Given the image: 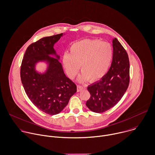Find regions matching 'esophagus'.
<instances>
[{"mask_svg":"<svg viewBox=\"0 0 155 155\" xmlns=\"http://www.w3.org/2000/svg\"><path fill=\"white\" fill-rule=\"evenodd\" d=\"M84 87H82V86H80V85H78L77 86V91H78V92H79V91H82V90H84Z\"/></svg>","mask_w":155,"mask_h":155,"instance_id":"1","label":"esophagus"}]
</instances>
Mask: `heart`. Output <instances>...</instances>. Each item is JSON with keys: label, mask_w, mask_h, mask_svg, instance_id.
<instances>
[{"label": "heart", "mask_w": 155, "mask_h": 155, "mask_svg": "<svg viewBox=\"0 0 155 155\" xmlns=\"http://www.w3.org/2000/svg\"><path fill=\"white\" fill-rule=\"evenodd\" d=\"M113 58V49L107 42L97 39H85L74 43L70 53L62 56V65L70 79H73L80 68L82 71L79 81L92 82L101 79L107 73Z\"/></svg>", "instance_id": "heart-1"}]
</instances>
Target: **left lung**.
<instances>
[{
	"mask_svg": "<svg viewBox=\"0 0 155 155\" xmlns=\"http://www.w3.org/2000/svg\"><path fill=\"white\" fill-rule=\"evenodd\" d=\"M112 43L113 58L109 70L99 81L87 88L91 97L86 105L96 113L104 112L117 104L129 84L128 54L117 38L113 39Z\"/></svg>",
	"mask_w": 155,
	"mask_h": 155,
	"instance_id": "1",
	"label": "left lung"
}]
</instances>
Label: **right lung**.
<instances>
[{
    "label": "right lung",
    "instance_id": "obj_1",
    "mask_svg": "<svg viewBox=\"0 0 155 155\" xmlns=\"http://www.w3.org/2000/svg\"><path fill=\"white\" fill-rule=\"evenodd\" d=\"M63 35L44 37L29 45L21 65V81L28 97L40 110L50 115L61 112L77 91L75 84L65 74L60 56L54 49ZM39 62L47 64L43 73L36 69Z\"/></svg>",
    "mask_w": 155,
    "mask_h": 155
}]
</instances>
